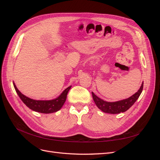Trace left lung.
Masks as SVG:
<instances>
[{"label": "left lung", "instance_id": "obj_1", "mask_svg": "<svg viewBox=\"0 0 160 160\" xmlns=\"http://www.w3.org/2000/svg\"><path fill=\"white\" fill-rule=\"evenodd\" d=\"M143 87V82H142V85L139 89L132 96L129 97L128 99L120 100L115 102H109L99 98V97L95 95L93 92H91L92 96L95 105L98 108L103 111L104 113H108L111 114H117L123 113L129 109L134 104L135 101L139 98V95H141Z\"/></svg>", "mask_w": 160, "mask_h": 160}]
</instances>
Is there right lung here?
<instances>
[{
    "label": "right lung",
    "mask_w": 160,
    "mask_h": 160,
    "mask_svg": "<svg viewBox=\"0 0 160 160\" xmlns=\"http://www.w3.org/2000/svg\"><path fill=\"white\" fill-rule=\"evenodd\" d=\"M13 85L22 102L29 109L41 113H52L60 110L62 105H64L67 99V93L71 88V86L68 87L62 92L59 97H57L55 99L51 100H35L22 94L20 91L17 89L14 82Z\"/></svg>",
    "instance_id": "add662e5"
}]
</instances>
